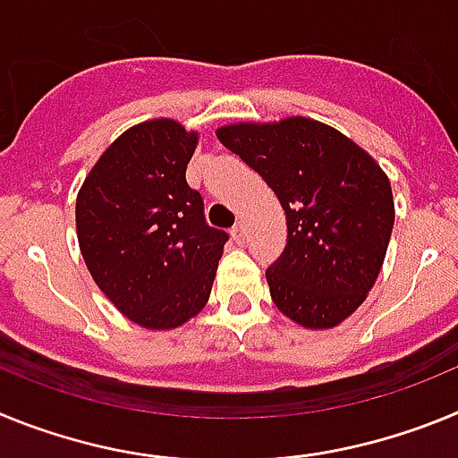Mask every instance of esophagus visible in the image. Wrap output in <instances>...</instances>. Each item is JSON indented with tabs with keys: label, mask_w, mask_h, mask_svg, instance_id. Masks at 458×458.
Instances as JSON below:
<instances>
[{
	"label": "esophagus",
	"mask_w": 458,
	"mask_h": 458,
	"mask_svg": "<svg viewBox=\"0 0 458 458\" xmlns=\"http://www.w3.org/2000/svg\"><path fill=\"white\" fill-rule=\"evenodd\" d=\"M232 236H233V241H236V242L245 241V222L241 220V222H236V225H233Z\"/></svg>",
	"instance_id": "esophagus-1"
}]
</instances>
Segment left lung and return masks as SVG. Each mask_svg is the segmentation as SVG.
Listing matches in <instances>:
<instances>
[{"label":"left lung","instance_id":"8db88e82","mask_svg":"<svg viewBox=\"0 0 458 458\" xmlns=\"http://www.w3.org/2000/svg\"><path fill=\"white\" fill-rule=\"evenodd\" d=\"M216 135L284 208L286 245L266 270L275 305L314 330L351 317L378 277L394 225L383 169L349 137L302 116Z\"/></svg>","mask_w":458,"mask_h":458}]
</instances>
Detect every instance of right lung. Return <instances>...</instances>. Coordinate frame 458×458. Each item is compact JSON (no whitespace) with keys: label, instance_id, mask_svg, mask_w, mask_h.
Returning <instances> with one entry per match:
<instances>
[{"label":"right lung","instance_id":"add662e5","mask_svg":"<svg viewBox=\"0 0 458 458\" xmlns=\"http://www.w3.org/2000/svg\"><path fill=\"white\" fill-rule=\"evenodd\" d=\"M197 132L172 119L132 125L100 156L75 220L98 289L137 326L169 330L208 302L229 233L208 226L185 181Z\"/></svg>","mask_w":458,"mask_h":458}]
</instances>
